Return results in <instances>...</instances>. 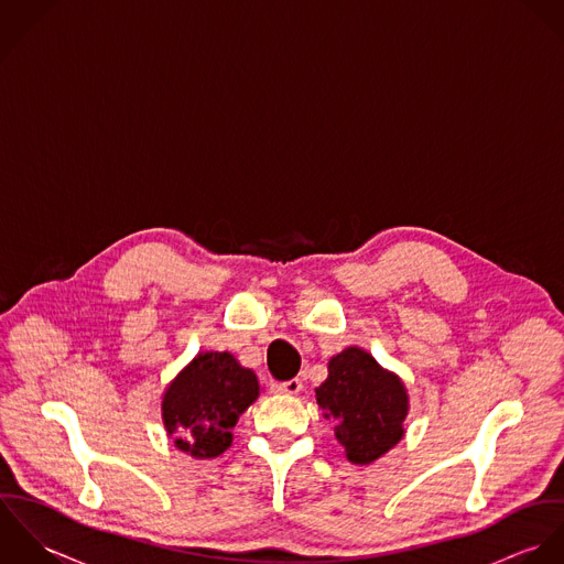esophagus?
<instances>
[{
	"label": "esophagus",
	"instance_id": "1",
	"mask_svg": "<svg viewBox=\"0 0 564 564\" xmlns=\"http://www.w3.org/2000/svg\"><path fill=\"white\" fill-rule=\"evenodd\" d=\"M276 390L283 392V394H299V392L303 390V381H301V379H290V381L279 383Z\"/></svg>",
	"mask_w": 564,
	"mask_h": 564
}]
</instances>
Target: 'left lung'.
<instances>
[{"mask_svg": "<svg viewBox=\"0 0 564 564\" xmlns=\"http://www.w3.org/2000/svg\"><path fill=\"white\" fill-rule=\"evenodd\" d=\"M325 419L336 421V438L352 464H370L405 434L410 399L403 381L381 368L359 346L329 359V377L316 388Z\"/></svg>", "mask_w": 564, "mask_h": 564, "instance_id": "8db88e82", "label": "left lung"}]
</instances>
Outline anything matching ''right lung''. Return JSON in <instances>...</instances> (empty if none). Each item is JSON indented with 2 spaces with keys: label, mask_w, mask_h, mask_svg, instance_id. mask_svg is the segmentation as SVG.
Instances as JSON below:
<instances>
[{
  "label": "right lung",
  "mask_w": 564,
  "mask_h": 564,
  "mask_svg": "<svg viewBox=\"0 0 564 564\" xmlns=\"http://www.w3.org/2000/svg\"><path fill=\"white\" fill-rule=\"evenodd\" d=\"M257 397V375L230 352H198L163 394L165 432L176 434V449L192 457H218L230 447V430Z\"/></svg>",
  "instance_id": "1"
}]
</instances>
